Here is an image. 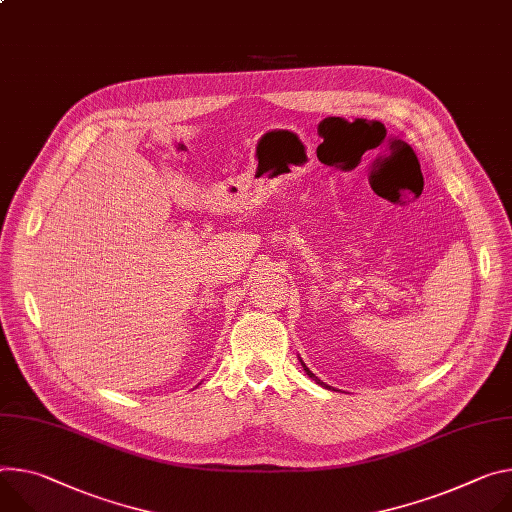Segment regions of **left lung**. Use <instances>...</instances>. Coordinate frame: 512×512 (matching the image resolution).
I'll return each mask as SVG.
<instances>
[{
	"mask_svg": "<svg viewBox=\"0 0 512 512\" xmlns=\"http://www.w3.org/2000/svg\"><path fill=\"white\" fill-rule=\"evenodd\" d=\"M302 365H304V363H302ZM304 369H306V374H308V376H310V378H312V380H314V382H316V384H320V386H324V388H329V386H327V384H324V382H322V380H318V378H316V376H314V374H312V371H310V369H308V367H306V365H304Z\"/></svg>",
	"mask_w": 512,
	"mask_h": 512,
	"instance_id": "obj_1",
	"label": "left lung"
}]
</instances>
